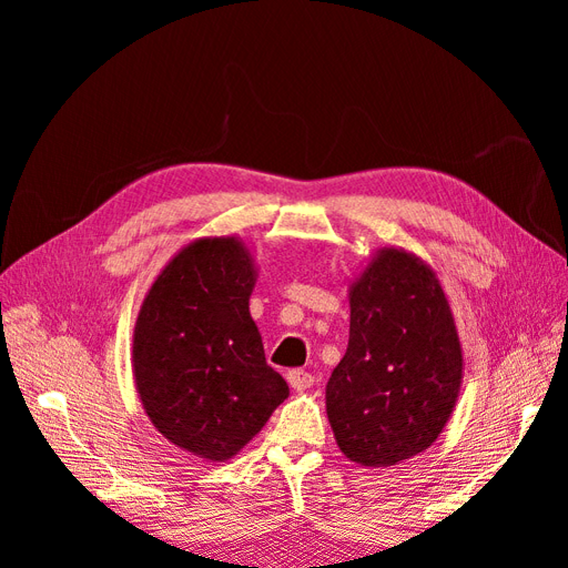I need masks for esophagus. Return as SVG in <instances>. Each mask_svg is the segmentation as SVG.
Wrapping results in <instances>:
<instances>
[{"label": "esophagus", "mask_w": 568, "mask_h": 568, "mask_svg": "<svg viewBox=\"0 0 568 568\" xmlns=\"http://www.w3.org/2000/svg\"><path fill=\"white\" fill-rule=\"evenodd\" d=\"M286 379H288V384L294 390H305V388H311L315 384V376L311 372H303V369H291L286 374Z\"/></svg>", "instance_id": "esophagus-1"}]
</instances>
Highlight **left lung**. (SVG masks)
Listing matches in <instances>:
<instances>
[{
    "mask_svg": "<svg viewBox=\"0 0 568 568\" xmlns=\"http://www.w3.org/2000/svg\"><path fill=\"white\" fill-rule=\"evenodd\" d=\"M351 336L326 384L341 453L393 467L432 448L464 379L457 324L438 274L419 255L382 246L348 284Z\"/></svg>",
    "mask_w": 568,
    "mask_h": 568,
    "instance_id": "8db88e82",
    "label": "left lung"
}]
</instances>
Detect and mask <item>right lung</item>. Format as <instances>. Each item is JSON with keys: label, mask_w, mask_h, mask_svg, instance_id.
<instances>
[{"label": "right lung", "mask_w": 568, "mask_h": 568, "mask_svg": "<svg viewBox=\"0 0 568 568\" xmlns=\"http://www.w3.org/2000/svg\"><path fill=\"white\" fill-rule=\"evenodd\" d=\"M255 280L244 239L201 236L170 257L136 313L132 376L146 417L205 462L242 453L288 398L248 311Z\"/></svg>", "instance_id": "add662e5"}]
</instances>
